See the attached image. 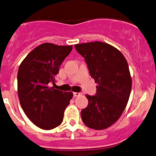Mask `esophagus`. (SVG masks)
Here are the masks:
<instances>
[{
	"mask_svg": "<svg viewBox=\"0 0 156 156\" xmlns=\"http://www.w3.org/2000/svg\"><path fill=\"white\" fill-rule=\"evenodd\" d=\"M81 95V93H78V92H74V96L75 97H78V96Z\"/></svg>",
	"mask_w": 156,
	"mask_h": 156,
	"instance_id": "esophagus-1",
	"label": "esophagus"
}]
</instances>
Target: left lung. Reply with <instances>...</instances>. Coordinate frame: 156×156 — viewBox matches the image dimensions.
I'll list each match as a JSON object with an SVG mask.
<instances>
[{
  "label": "left lung",
  "instance_id": "left-lung-1",
  "mask_svg": "<svg viewBox=\"0 0 156 156\" xmlns=\"http://www.w3.org/2000/svg\"><path fill=\"white\" fill-rule=\"evenodd\" d=\"M75 47L98 85L95 95H85L88 105L81 110V119L90 129H105L117 122L129 101L132 83L129 65L122 52L107 43L88 42Z\"/></svg>",
  "mask_w": 156,
  "mask_h": 156
}]
</instances>
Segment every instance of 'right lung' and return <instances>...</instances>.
Instances as JSON below:
<instances>
[{"label": "right lung", "instance_id": "add662e5", "mask_svg": "<svg viewBox=\"0 0 156 156\" xmlns=\"http://www.w3.org/2000/svg\"><path fill=\"white\" fill-rule=\"evenodd\" d=\"M72 46L44 43L33 49L17 72V93L21 108L37 127L50 130L62 124L64 112L73 97L71 91L50 87Z\"/></svg>", "mask_w": 156, "mask_h": 156}]
</instances>
